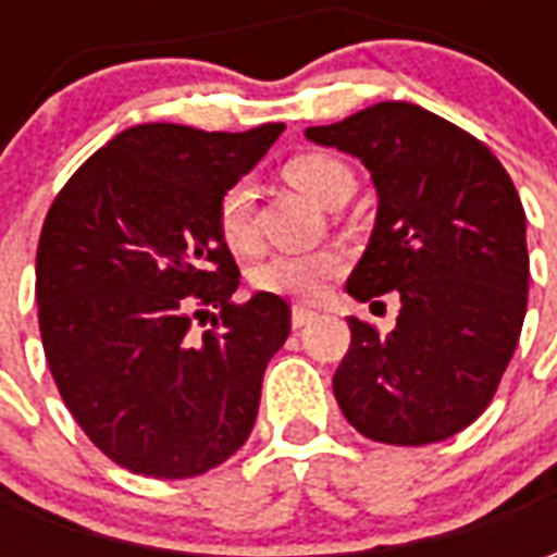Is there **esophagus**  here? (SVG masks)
<instances>
[{
    "instance_id": "esophagus-1",
    "label": "esophagus",
    "mask_w": 557,
    "mask_h": 557,
    "mask_svg": "<svg viewBox=\"0 0 557 557\" xmlns=\"http://www.w3.org/2000/svg\"><path fill=\"white\" fill-rule=\"evenodd\" d=\"M315 319V310H307V307H292V327L310 325Z\"/></svg>"
}]
</instances>
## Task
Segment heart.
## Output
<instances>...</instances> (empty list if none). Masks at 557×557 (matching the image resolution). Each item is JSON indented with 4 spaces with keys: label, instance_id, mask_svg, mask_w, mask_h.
I'll return each instance as SVG.
<instances>
[{
    "label": "heart",
    "instance_id": "obj_1",
    "mask_svg": "<svg viewBox=\"0 0 557 557\" xmlns=\"http://www.w3.org/2000/svg\"><path fill=\"white\" fill-rule=\"evenodd\" d=\"M289 178L304 196H310L315 206L337 208L349 202L355 194V175L343 160L331 154H301L286 163ZM218 226L223 242L235 250H250L256 244L253 230V187L247 178L230 184L218 206ZM337 253H277L253 268L256 289L286 298H315L322 283L337 271Z\"/></svg>",
    "mask_w": 557,
    "mask_h": 557
}]
</instances>
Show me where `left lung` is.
I'll return each instance as SVG.
<instances>
[{
  "label": "left lung",
  "instance_id": "8db88e82",
  "mask_svg": "<svg viewBox=\"0 0 557 557\" xmlns=\"http://www.w3.org/2000/svg\"><path fill=\"white\" fill-rule=\"evenodd\" d=\"M304 137L361 160L379 196L346 292L399 295L387 337L349 319L339 409L373 442H444L490 406L525 322V211L513 182L483 143L418 103H373Z\"/></svg>",
  "mask_w": 557,
  "mask_h": 557
}]
</instances>
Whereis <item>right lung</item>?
<instances>
[{"instance_id": "1", "label": "right lung", "mask_w": 557, "mask_h": 557, "mask_svg": "<svg viewBox=\"0 0 557 557\" xmlns=\"http://www.w3.org/2000/svg\"><path fill=\"white\" fill-rule=\"evenodd\" d=\"M280 134V122L127 127L44 220L35 298L50 373L95 447L134 474L196 478L250 438L292 310L271 292L232 304L238 268L218 206ZM196 302L221 310L199 341L186 334Z\"/></svg>"}]
</instances>
